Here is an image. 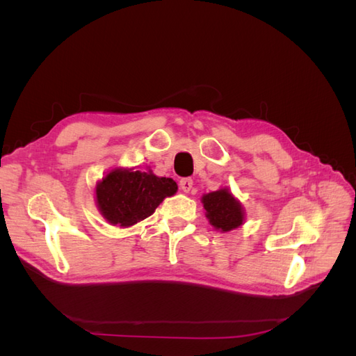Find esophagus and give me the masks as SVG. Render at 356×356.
Returning <instances> with one entry per match:
<instances>
[{
	"label": "esophagus",
	"mask_w": 356,
	"mask_h": 356,
	"mask_svg": "<svg viewBox=\"0 0 356 356\" xmlns=\"http://www.w3.org/2000/svg\"><path fill=\"white\" fill-rule=\"evenodd\" d=\"M179 187H181L182 191L188 193V191L193 188V179H191V178H182V179L179 181Z\"/></svg>",
	"instance_id": "1"
}]
</instances>
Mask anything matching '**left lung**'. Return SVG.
Segmentation results:
<instances>
[{
    "instance_id": "obj_1",
    "label": "left lung",
    "mask_w": 356,
    "mask_h": 356,
    "mask_svg": "<svg viewBox=\"0 0 356 356\" xmlns=\"http://www.w3.org/2000/svg\"><path fill=\"white\" fill-rule=\"evenodd\" d=\"M203 208L207 209V217L215 229L229 232L239 227L243 221L241 204L234 200L227 190H218L203 196Z\"/></svg>"
}]
</instances>
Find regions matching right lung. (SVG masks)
Returning <instances> with one entry per match:
<instances>
[{"mask_svg": "<svg viewBox=\"0 0 356 356\" xmlns=\"http://www.w3.org/2000/svg\"><path fill=\"white\" fill-rule=\"evenodd\" d=\"M177 190V182L170 178H160L152 172L114 169L96 187V200L106 220L126 227L149 217Z\"/></svg>", "mask_w": 356, "mask_h": 356, "instance_id": "add662e5", "label": "right lung"}]
</instances>
